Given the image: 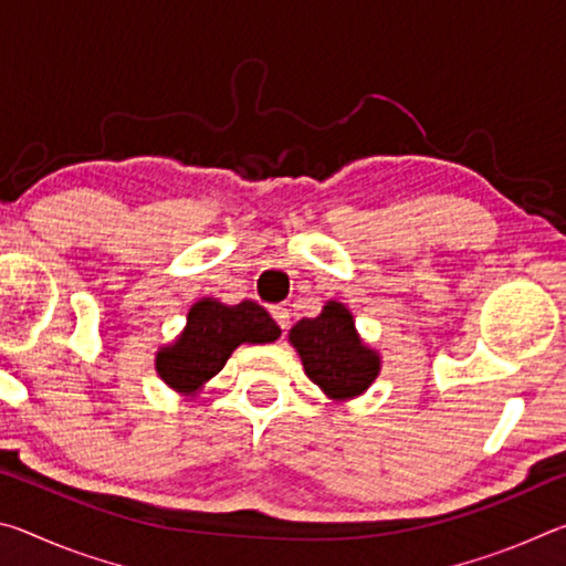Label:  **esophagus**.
Here are the masks:
<instances>
[{"label":"esophagus","instance_id":"esophagus-1","mask_svg":"<svg viewBox=\"0 0 566 566\" xmlns=\"http://www.w3.org/2000/svg\"><path fill=\"white\" fill-rule=\"evenodd\" d=\"M270 312H272L274 322L280 324V329H286V327H290V310H286L284 304H274V306H270Z\"/></svg>","mask_w":566,"mask_h":566}]
</instances>
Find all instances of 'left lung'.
I'll list each match as a JSON object with an SVG mask.
<instances>
[{"instance_id": "left-lung-1", "label": "left lung", "mask_w": 566, "mask_h": 566, "mask_svg": "<svg viewBox=\"0 0 566 566\" xmlns=\"http://www.w3.org/2000/svg\"><path fill=\"white\" fill-rule=\"evenodd\" d=\"M290 342L300 352L306 377L334 401L359 397L381 369L379 354L361 342L342 302H327L319 317L296 322Z\"/></svg>"}]
</instances>
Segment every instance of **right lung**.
Returning a JSON list of instances; mask_svg holds the SVG:
<instances>
[{
  "label": "right lung",
  "mask_w": 566,
  "mask_h": 566,
  "mask_svg": "<svg viewBox=\"0 0 566 566\" xmlns=\"http://www.w3.org/2000/svg\"><path fill=\"white\" fill-rule=\"evenodd\" d=\"M282 329L256 302L222 304L205 296L191 304L187 327L157 352V375L179 395L195 397L222 371L239 344H270Z\"/></svg>",
  "instance_id": "obj_1"
}]
</instances>
